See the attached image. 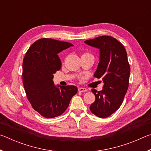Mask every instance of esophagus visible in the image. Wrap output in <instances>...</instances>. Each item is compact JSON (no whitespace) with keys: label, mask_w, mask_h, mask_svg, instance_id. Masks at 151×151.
Wrapping results in <instances>:
<instances>
[{"label":"esophagus","mask_w":151,"mask_h":151,"mask_svg":"<svg viewBox=\"0 0 151 151\" xmlns=\"http://www.w3.org/2000/svg\"><path fill=\"white\" fill-rule=\"evenodd\" d=\"M78 92H82V93H83V92H86V91H87V89L85 88L81 87V88H78Z\"/></svg>","instance_id":"34e87169"}]
</instances>
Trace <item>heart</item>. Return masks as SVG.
<instances>
[{
  "mask_svg": "<svg viewBox=\"0 0 151 151\" xmlns=\"http://www.w3.org/2000/svg\"><path fill=\"white\" fill-rule=\"evenodd\" d=\"M85 54H86V53H85Z\"/></svg>",
  "mask_w": 151,
  "mask_h": 151,
  "instance_id": "obj_1",
  "label": "heart"
}]
</instances>
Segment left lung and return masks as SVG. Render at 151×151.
<instances>
[{
  "label": "left lung",
  "instance_id": "obj_1",
  "mask_svg": "<svg viewBox=\"0 0 151 151\" xmlns=\"http://www.w3.org/2000/svg\"><path fill=\"white\" fill-rule=\"evenodd\" d=\"M85 42L100 50V61L94 76L103 79L104 86L101 91L91 90L95 101L91 104L90 110L94 115L104 119L119 109L128 90L131 68L127 51L121 42L110 36Z\"/></svg>",
  "mask_w": 151,
  "mask_h": 151
}]
</instances>
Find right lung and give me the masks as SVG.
Segmentation results:
<instances>
[{"label":"right lung","mask_w":151,"mask_h":151,"mask_svg":"<svg viewBox=\"0 0 151 151\" xmlns=\"http://www.w3.org/2000/svg\"><path fill=\"white\" fill-rule=\"evenodd\" d=\"M70 42L40 39L30 46L22 63V83L31 106L45 118H55L65 112L78 88L73 85L55 86V73L61 68L58 53L72 47Z\"/></svg>","instance_id":"obj_1"}]
</instances>
